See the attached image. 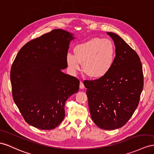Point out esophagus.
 <instances>
[{
	"mask_svg": "<svg viewBox=\"0 0 154 154\" xmlns=\"http://www.w3.org/2000/svg\"><path fill=\"white\" fill-rule=\"evenodd\" d=\"M84 83H83L82 82H80V89H84Z\"/></svg>",
	"mask_w": 154,
	"mask_h": 154,
	"instance_id": "obj_1",
	"label": "esophagus"
}]
</instances>
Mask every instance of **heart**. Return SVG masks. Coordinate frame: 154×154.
I'll list each match as a JSON object with an SVG mask.
<instances>
[{"instance_id":"b5f03b06","label":"heart","mask_w":154,"mask_h":154,"mask_svg":"<svg viewBox=\"0 0 154 154\" xmlns=\"http://www.w3.org/2000/svg\"><path fill=\"white\" fill-rule=\"evenodd\" d=\"M74 55L68 54L66 63L72 72L81 70L83 64L84 73L93 78L105 76L113 66L116 48L113 41L94 37L74 48Z\"/></svg>"}]
</instances>
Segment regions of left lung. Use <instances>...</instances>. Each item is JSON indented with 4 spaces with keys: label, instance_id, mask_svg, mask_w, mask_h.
Segmentation results:
<instances>
[{
    "label": "left lung",
    "instance_id": "8db88e82",
    "mask_svg": "<svg viewBox=\"0 0 154 154\" xmlns=\"http://www.w3.org/2000/svg\"><path fill=\"white\" fill-rule=\"evenodd\" d=\"M114 41L116 58L105 76L87 80L91 118L100 128L112 130L127 123L138 106L144 85L140 57L121 37L107 32Z\"/></svg>",
    "mask_w": 154,
    "mask_h": 154
}]
</instances>
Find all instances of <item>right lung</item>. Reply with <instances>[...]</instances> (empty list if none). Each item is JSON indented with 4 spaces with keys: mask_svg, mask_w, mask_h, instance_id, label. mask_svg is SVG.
Segmentation results:
<instances>
[{
    "mask_svg": "<svg viewBox=\"0 0 154 154\" xmlns=\"http://www.w3.org/2000/svg\"><path fill=\"white\" fill-rule=\"evenodd\" d=\"M72 34L54 29L26 43L10 70L12 97L24 120L43 130L55 128L65 117V103L77 93L78 79L64 74Z\"/></svg>",
    "mask_w": 154,
    "mask_h": 154,
    "instance_id": "1",
    "label": "right lung"
}]
</instances>
